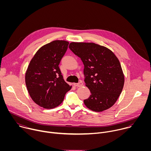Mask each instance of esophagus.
<instances>
[{
  "label": "esophagus",
  "instance_id": "1",
  "mask_svg": "<svg viewBox=\"0 0 151 151\" xmlns=\"http://www.w3.org/2000/svg\"><path fill=\"white\" fill-rule=\"evenodd\" d=\"M74 85L76 87H82V86L83 85V83L82 82H79V83H74Z\"/></svg>",
  "mask_w": 151,
  "mask_h": 151
}]
</instances>
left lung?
Masks as SVG:
<instances>
[{
  "label": "left lung",
  "mask_w": 151,
  "mask_h": 151,
  "mask_svg": "<svg viewBox=\"0 0 151 151\" xmlns=\"http://www.w3.org/2000/svg\"><path fill=\"white\" fill-rule=\"evenodd\" d=\"M69 48L84 65L85 82L91 94L83 103L95 112L111 107L119 98L124 84L120 62L107 48L93 42H71Z\"/></svg>",
  "instance_id": "left-lung-1"
}]
</instances>
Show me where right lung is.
I'll use <instances>...</instances> for the list:
<instances>
[{
	"label": "right lung",
	"instance_id": "right-lung-1",
	"mask_svg": "<svg viewBox=\"0 0 151 151\" xmlns=\"http://www.w3.org/2000/svg\"><path fill=\"white\" fill-rule=\"evenodd\" d=\"M69 42L54 40L40 47L32 58L25 75L26 85L33 101L45 109H53L71 88L58 67Z\"/></svg>",
	"mask_w": 151,
	"mask_h": 151
}]
</instances>
